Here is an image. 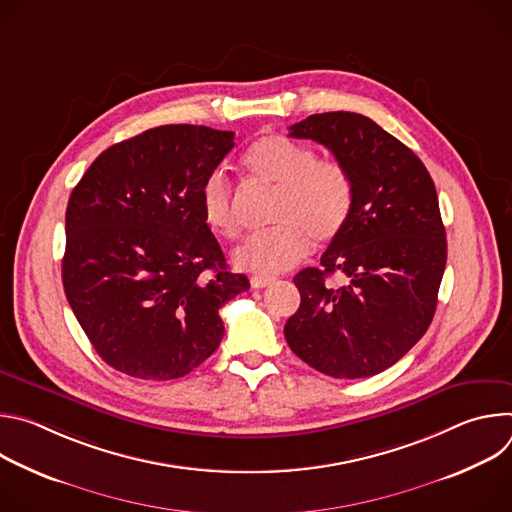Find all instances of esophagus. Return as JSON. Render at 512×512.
Listing matches in <instances>:
<instances>
[{"mask_svg":"<svg viewBox=\"0 0 512 512\" xmlns=\"http://www.w3.org/2000/svg\"><path fill=\"white\" fill-rule=\"evenodd\" d=\"M275 281V277L273 275H253L251 277V285L253 287H267V285H271Z\"/></svg>","mask_w":512,"mask_h":512,"instance_id":"esophagus-1","label":"esophagus"}]
</instances>
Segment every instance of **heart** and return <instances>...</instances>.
Listing matches in <instances>:
<instances>
[{
  "label": "heart",
  "instance_id": "obj_1",
  "mask_svg": "<svg viewBox=\"0 0 512 512\" xmlns=\"http://www.w3.org/2000/svg\"><path fill=\"white\" fill-rule=\"evenodd\" d=\"M247 174L277 190L271 210L273 229L245 239L231 255L237 269L277 273L304 259L314 241L332 243L346 229L354 208V182L344 164L318 160L306 143L285 135L259 137L243 158ZM206 227L223 239L241 233L237 198L221 172L206 176L200 188Z\"/></svg>",
  "mask_w": 512,
  "mask_h": 512
}]
</instances>
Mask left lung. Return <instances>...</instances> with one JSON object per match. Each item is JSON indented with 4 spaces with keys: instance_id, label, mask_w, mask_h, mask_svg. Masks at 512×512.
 Returning a JSON list of instances; mask_svg holds the SVG:
<instances>
[{
    "instance_id": "obj_1",
    "label": "left lung",
    "mask_w": 512,
    "mask_h": 512,
    "mask_svg": "<svg viewBox=\"0 0 512 512\" xmlns=\"http://www.w3.org/2000/svg\"><path fill=\"white\" fill-rule=\"evenodd\" d=\"M289 135L322 143L346 166L354 208L320 267L294 277L302 304L285 322V340L328 377L379 375L435 314L448 243L433 180L407 145L358 113H316ZM334 272L340 288L327 281Z\"/></svg>"
}]
</instances>
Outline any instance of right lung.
<instances>
[{"instance_id":"obj_1","label":"right lung","mask_w":512,"mask_h":512,"mask_svg":"<svg viewBox=\"0 0 512 512\" xmlns=\"http://www.w3.org/2000/svg\"><path fill=\"white\" fill-rule=\"evenodd\" d=\"M233 145V131L160 125L111 145L72 190L64 294L115 371L180 379L221 344L218 310L249 279L202 221L200 188Z\"/></svg>"}]
</instances>
